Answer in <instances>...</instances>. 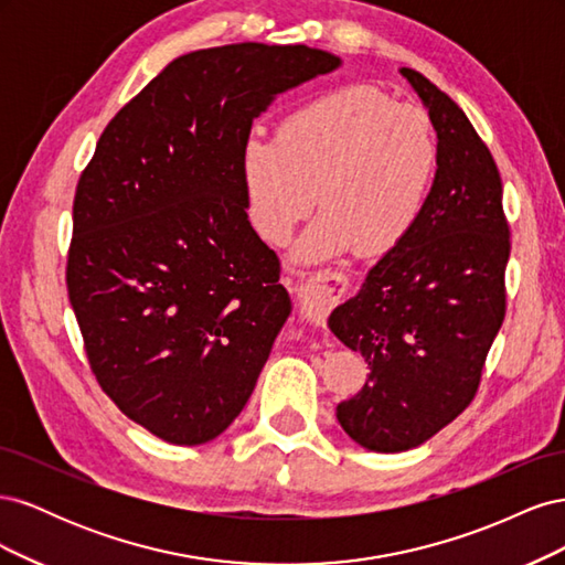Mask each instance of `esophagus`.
<instances>
[{
	"mask_svg": "<svg viewBox=\"0 0 565 565\" xmlns=\"http://www.w3.org/2000/svg\"><path fill=\"white\" fill-rule=\"evenodd\" d=\"M289 287H292V292L299 299L301 318L309 320L311 324H320L324 316L330 313L332 306L344 297L349 289V280L337 270H318L309 280L289 282Z\"/></svg>",
	"mask_w": 565,
	"mask_h": 565,
	"instance_id": "34e87169",
	"label": "esophagus"
}]
</instances>
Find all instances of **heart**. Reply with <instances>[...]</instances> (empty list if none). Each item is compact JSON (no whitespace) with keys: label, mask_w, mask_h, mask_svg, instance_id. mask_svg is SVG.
Returning a JSON list of instances; mask_svg holds the SVG:
<instances>
[{"label":"heart","mask_w":565,"mask_h":565,"mask_svg":"<svg viewBox=\"0 0 565 565\" xmlns=\"http://www.w3.org/2000/svg\"><path fill=\"white\" fill-rule=\"evenodd\" d=\"M249 224L282 245L313 210L297 262H324L351 247L384 256L419 226L438 172L429 115L370 84H349L289 110L273 134H249L237 156Z\"/></svg>","instance_id":"b5f03b06"}]
</instances>
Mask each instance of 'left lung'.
I'll list each match as a JSON object with an SVG mask.
<instances>
[{"label": "left lung", "mask_w": 565, "mask_h": 565, "mask_svg": "<svg viewBox=\"0 0 565 565\" xmlns=\"http://www.w3.org/2000/svg\"><path fill=\"white\" fill-rule=\"evenodd\" d=\"M401 75L436 129L431 200L409 241L384 254L328 320L370 367L365 386L337 405V419L374 452L422 446L473 401L504 320L511 249L488 146L436 84L413 67Z\"/></svg>", "instance_id": "left-lung-1"}]
</instances>
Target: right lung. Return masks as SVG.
I'll use <instances>...</instances> for the list:
<instances>
[{
    "mask_svg": "<svg viewBox=\"0 0 565 565\" xmlns=\"http://www.w3.org/2000/svg\"><path fill=\"white\" fill-rule=\"evenodd\" d=\"M339 65L303 44L191 51L100 134L75 193L67 297L100 388L152 436L202 446L247 405L292 301L237 156L276 96Z\"/></svg>",
    "mask_w": 565,
    "mask_h": 565,
    "instance_id": "obj_1",
    "label": "right lung"
}]
</instances>
